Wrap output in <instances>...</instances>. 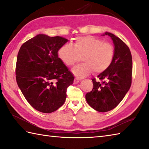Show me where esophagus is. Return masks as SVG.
Listing matches in <instances>:
<instances>
[{"label": "esophagus", "instance_id": "34e87169", "mask_svg": "<svg viewBox=\"0 0 149 149\" xmlns=\"http://www.w3.org/2000/svg\"><path fill=\"white\" fill-rule=\"evenodd\" d=\"M80 81V79L79 78H75L74 79V84H78V82H79Z\"/></svg>", "mask_w": 149, "mask_h": 149}]
</instances>
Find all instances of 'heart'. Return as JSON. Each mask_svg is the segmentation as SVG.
Instances as JSON below:
<instances>
[{
	"mask_svg": "<svg viewBox=\"0 0 149 149\" xmlns=\"http://www.w3.org/2000/svg\"><path fill=\"white\" fill-rule=\"evenodd\" d=\"M115 49L113 45L93 36L75 38L72 45L65 44L58 50V57L67 67L72 66L82 57L84 63L75 66L72 72L82 78L94 71L100 73L108 69L113 62Z\"/></svg>",
	"mask_w": 149,
	"mask_h": 149,
	"instance_id": "heart-1",
	"label": "heart"
}]
</instances>
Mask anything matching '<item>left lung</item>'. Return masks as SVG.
<instances>
[{
  "instance_id": "8db88e82",
  "label": "left lung",
  "mask_w": 149,
  "mask_h": 149,
  "mask_svg": "<svg viewBox=\"0 0 149 149\" xmlns=\"http://www.w3.org/2000/svg\"><path fill=\"white\" fill-rule=\"evenodd\" d=\"M114 44L115 56L108 69L98 75L100 80L93 78V88L86 95L88 104L99 112H106L115 108L125 97L132 84V58L128 47L120 38L105 32Z\"/></svg>"
}]
</instances>
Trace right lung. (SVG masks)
I'll list each match as a JSON object with an SVG mask.
<instances>
[{
	"instance_id": "obj_1",
	"label": "right lung",
	"mask_w": 149,
	"mask_h": 149,
	"mask_svg": "<svg viewBox=\"0 0 149 149\" xmlns=\"http://www.w3.org/2000/svg\"><path fill=\"white\" fill-rule=\"evenodd\" d=\"M67 39L38 34L22 45L16 63L19 88L32 107L52 113L65 101L74 77L58 56Z\"/></svg>"
}]
</instances>
